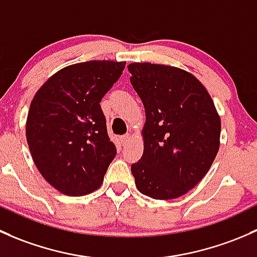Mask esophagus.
Returning <instances> with one entry per match:
<instances>
[{"label": "esophagus", "instance_id": "1", "mask_svg": "<svg viewBox=\"0 0 257 257\" xmlns=\"http://www.w3.org/2000/svg\"><path fill=\"white\" fill-rule=\"evenodd\" d=\"M120 140H121V144L126 145V144H127V142H128V140H130V135H128V134L123 135V136L120 137Z\"/></svg>", "mask_w": 257, "mask_h": 257}]
</instances>
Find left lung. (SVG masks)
<instances>
[{
  "label": "left lung",
  "instance_id": "1",
  "mask_svg": "<svg viewBox=\"0 0 257 257\" xmlns=\"http://www.w3.org/2000/svg\"><path fill=\"white\" fill-rule=\"evenodd\" d=\"M131 85L146 111L144 155L131 166L137 189L174 199L197 186L213 165L220 117L207 89L192 74L168 65H128Z\"/></svg>",
  "mask_w": 257,
  "mask_h": 257
}]
</instances>
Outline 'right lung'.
Wrapping results in <instances>:
<instances>
[{"label":"right lung","instance_id":"add662e5","mask_svg":"<svg viewBox=\"0 0 257 257\" xmlns=\"http://www.w3.org/2000/svg\"><path fill=\"white\" fill-rule=\"evenodd\" d=\"M125 64L91 60L70 65L48 79L32 100L26 126L32 158L63 194L96 190L115 158L100 102Z\"/></svg>","mask_w":257,"mask_h":257}]
</instances>
